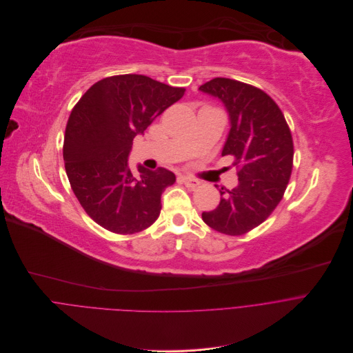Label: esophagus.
<instances>
[{
	"label": "esophagus",
	"instance_id": "1",
	"mask_svg": "<svg viewBox=\"0 0 353 353\" xmlns=\"http://www.w3.org/2000/svg\"><path fill=\"white\" fill-rule=\"evenodd\" d=\"M182 182L188 186V188H190V189H194V188H197L199 185H200V182L197 181V179H193V178H190V176H182Z\"/></svg>",
	"mask_w": 353,
	"mask_h": 353
}]
</instances>
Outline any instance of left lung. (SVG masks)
Masks as SVG:
<instances>
[{
    "label": "left lung",
    "instance_id": "1",
    "mask_svg": "<svg viewBox=\"0 0 353 353\" xmlns=\"http://www.w3.org/2000/svg\"><path fill=\"white\" fill-rule=\"evenodd\" d=\"M219 99L230 118L223 156H234L238 186L220 189L221 201L203 211V221L227 235H242L260 225L284 196L292 172V134L275 101L263 90L227 78L199 88Z\"/></svg>",
    "mask_w": 353,
    "mask_h": 353
}]
</instances>
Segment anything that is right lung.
<instances>
[{
  "instance_id": "obj_1",
  "label": "right lung",
  "mask_w": 353,
  "mask_h": 353,
  "mask_svg": "<svg viewBox=\"0 0 353 353\" xmlns=\"http://www.w3.org/2000/svg\"><path fill=\"white\" fill-rule=\"evenodd\" d=\"M185 94L145 75H118L94 83L69 115L63 161L70 186L86 213L115 234H134L160 216L161 194L175 174L128 159L134 136Z\"/></svg>"
}]
</instances>
